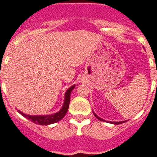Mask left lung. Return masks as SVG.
<instances>
[{
    "mask_svg": "<svg viewBox=\"0 0 157 157\" xmlns=\"http://www.w3.org/2000/svg\"><path fill=\"white\" fill-rule=\"evenodd\" d=\"M93 114H94V116H95V117H96L97 119H98V120H101V121H106V120H103L102 118H100V117H99V116H97L96 114L94 113V111H93ZM125 121H127V120H125ZM125 121H120V122H111V121H109V122H108V121H106V122H108V123H110V124H122V123H125Z\"/></svg>",
    "mask_w": 157,
    "mask_h": 157,
    "instance_id": "obj_1",
    "label": "left lung"
}]
</instances>
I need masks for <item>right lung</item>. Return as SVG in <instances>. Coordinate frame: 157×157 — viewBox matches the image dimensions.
Here are the masks:
<instances>
[{
	"instance_id": "obj_1",
	"label": "right lung",
	"mask_w": 157,
	"mask_h": 157,
	"mask_svg": "<svg viewBox=\"0 0 157 157\" xmlns=\"http://www.w3.org/2000/svg\"><path fill=\"white\" fill-rule=\"evenodd\" d=\"M75 85L71 86V87L67 89L66 93H65L64 103H63V107L56 113L51 114V115H42V116H30V115L24 114L19 110H17L18 112L21 116L29 120L33 123L36 124H39V125H49V124H54V123L58 122L59 120H61L64 117L65 115L67 114V111H68L70 99H71V93L75 88Z\"/></svg>"
}]
</instances>
